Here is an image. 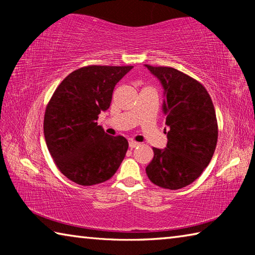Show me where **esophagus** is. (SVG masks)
Returning <instances> with one entry per match:
<instances>
[{
  "label": "esophagus",
  "instance_id": "1",
  "mask_svg": "<svg viewBox=\"0 0 255 255\" xmlns=\"http://www.w3.org/2000/svg\"><path fill=\"white\" fill-rule=\"evenodd\" d=\"M139 145V143H137V141H135V140H130L129 141V148H135V147H137V146Z\"/></svg>",
  "mask_w": 255,
  "mask_h": 255
}]
</instances>
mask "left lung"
Here are the masks:
<instances>
[{
	"instance_id": "left-lung-1",
	"label": "left lung",
	"mask_w": 255,
	"mask_h": 255,
	"mask_svg": "<svg viewBox=\"0 0 255 255\" xmlns=\"http://www.w3.org/2000/svg\"><path fill=\"white\" fill-rule=\"evenodd\" d=\"M161 81L166 115L165 149L153 147L146 174L154 184L178 190L201 175L213 157L218 125L209 93L200 82L175 68L145 65Z\"/></svg>"
}]
</instances>
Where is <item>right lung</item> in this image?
Wrapping results in <instances>:
<instances>
[{
    "instance_id": "obj_1",
    "label": "right lung",
    "mask_w": 255,
    "mask_h": 255,
    "mask_svg": "<svg viewBox=\"0 0 255 255\" xmlns=\"http://www.w3.org/2000/svg\"><path fill=\"white\" fill-rule=\"evenodd\" d=\"M131 68L81 67L68 74L50 98L44 118L46 144L56 166L73 182H105L125 158L126 138L107 135L97 120L109 109L116 84Z\"/></svg>"
}]
</instances>
